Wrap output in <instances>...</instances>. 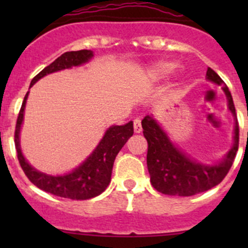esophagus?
Instances as JSON below:
<instances>
[{"label": "esophagus", "instance_id": "esophagus-1", "mask_svg": "<svg viewBox=\"0 0 248 248\" xmlns=\"http://www.w3.org/2000/svg\"><path fill=\"white\" fill-rule=\"evenodd\" d=\"M133 128H134V132H136V133H140V132L142 131L141 121H140L139 119H136L133 121Z\"/></svg>", "mask_w": 248, "mask_h": 248}]
</instances>
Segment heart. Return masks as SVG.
Wrapping results in <instances>:
<instances>
[{
  "label": "heart",
  "mask_w": 248,
  "mask_h": 248,
  "mask_svg": "<svg viewBox=\"0 0 248 248\" xmlns=\"http://www.w3.org/2000/svg\"><path fill=\"white\" fill-rule=\"evenodd\" d=\"M172 68H174V63H171V62H157L156 64H154V66L151 67L150 74L155 78H164L170 73Z\"/></svg>",
  "instance_id": "obj_1"
}]
</instances>
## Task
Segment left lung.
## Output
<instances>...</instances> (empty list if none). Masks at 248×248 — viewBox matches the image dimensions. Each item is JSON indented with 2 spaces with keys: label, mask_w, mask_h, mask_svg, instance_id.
I'll return each instance as SVG.
<instances>
[{
  "label": "left lung",
  "mask_w": 248,
  "mask_h": 248,
  "mask_svg": "<svg viewBox=\"0 0 248 248\" xmlns=\"http://www.w3.org/2000/svg\"><path fill=\"white\" fill-rule=\"evenodd\" d=\"M206 78L215 84L223 85L229 110L236 116L231 91L218 74L209 67ZM142 133L147 140V169L154 188L168 196L189 197L202 193L218 185L228 174L239 149V124L235 122L234 145L223 162L216 166L197 163L176 149L151 116L141 121Z\"/></svg>",
  "instance_id": "8db88e82"
}]
</instances>
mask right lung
Wrapping results in <instances>:
<instances>
[{
	"mask_svg": "<svg viewBox=\"0 0 248 248\" xmlns=\"http://www.w3.org/2000/svg\"><path fill=\"white\" fill-rule=\"evenodd\" d=\"M93 56L91 50H78V51H67L57 57L52 63L46 66L32 79L31 85L38 81L41 78L61 69L71 68L73 66L85 63ZM29 92L25 96L22 106L20 108L16 124L14 141L17 152V159L27 179L43 191L62 198L73 199V201H86L99 196L106 191L111 179V170L114 161L117 154L122 149L127 140L133 136V122H128L124 126H112L104 134L103 139L96 147L91 156L84 162L76 170L63 176H51L32 168L21 154L19 144V133L24 119L25 104H26Z\"/></svg>",
	"mask_w": 248,
	"mask_h": 248,
	"instance_id": "right-lung-1",
	"label": "right lung"
}]
</instances>
